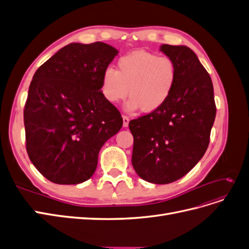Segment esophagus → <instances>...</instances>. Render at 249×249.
Listing matches in <instances>:
<instances>
[{"label": "esophagus", "mask_w": 249, "mask_h": 249, "mask_svg": "<svg viewBox=\"0 0 249 249\" xmlns=\"http://www.w3.org/2000/svg\"><path fill=\"white\" fill-rule=\"evenodd\" d=\"M123 120H124V127L129 125V122H130V118L129 117H127L126 115H124L123 116Z\"/></svg>", "instance_id": "1"}]
</instances>
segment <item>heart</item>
<instances>
[{
  "label": "heart",
  "mask_w": 249,
  "mask_h": 249,
  "mask_svg": "<svg viewBox=\"0 0 249 249\" xmlns=\"http://www.w3.org/2000/svg\"><path fill=\"white\" fill-rule=\"evenodd\" d=\"M178 80V67L171 57L137 51L120 57L116 70L108 67L102 76V92L111 104L131 99L127 109L154 112L170 97Z\"/></svg>",
  "instance_id": "obj_1"
}]
</instances>
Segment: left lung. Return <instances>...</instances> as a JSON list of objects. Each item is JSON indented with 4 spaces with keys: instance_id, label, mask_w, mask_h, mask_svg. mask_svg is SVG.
Instances as JSON below:
<instances>
[{
    "instance_id": "obj_1",
    "label": "left lung",
    "mask_w": 249,
    "mask_h": 249,
    "mask_svg": "<svg viewBox=\"0 0 249 249\" xmlns=\"http://www.w3.org/2000/svg\"><path fill=\"white\" fill-rule=\"evenodd\" d=\"M178 67V80L161 108L129 123L134 138L132 164L146 182L169 184L198 163L210 143L216 116L213 83L194 52L163 44Z\"/></svg>"
}]
</instances>
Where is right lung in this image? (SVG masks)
Returning a JSON list of instances; mask_svg holds the SVG:
<instances>
[{"instance_id": "add662e5", "label": "right lung", "mask_w": 249, "mask_h": 249, "mask_svg": "<svg viewBox=\"0 0 249 249\" xmlns=\"http://www.w3.org/2000/svg\"><path fill=\"white\" fill-rule=\"evenodd\" d=\"M118 51L104 42L71 43L33 76L24 109L26 148L41 175L60 185L92 177L100 149L122 129L105 99L102 76Z\"/></svg>"}]
</instances>
